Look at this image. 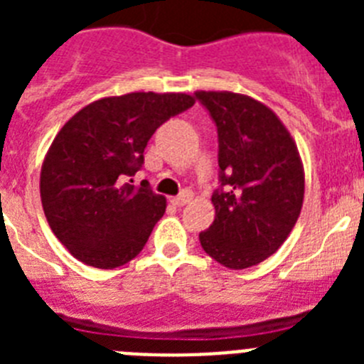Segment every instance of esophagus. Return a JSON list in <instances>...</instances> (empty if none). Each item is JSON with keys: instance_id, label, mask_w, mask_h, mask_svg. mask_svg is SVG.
<instances>
[{"instance_id": "34e87169", "label": "esophagus", "mask_w": 364, "mask_h": 364, "mask_svg": "<svg viewBox=\"0 0 364 364\" xmlns=\"http://www.w3.org/2000/svg\"><path fill=\"white\" fill-rule=\"evenodd\" d=\"M191 198H193V193L189 191V189H186V191H182V193H180V195L173 197L171 202L175 205H184V204H188V202L191 200Z\"/></svg>"}]
</instances>
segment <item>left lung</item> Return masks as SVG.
Returning a JSON list of instances; mask_svg holds the SVG:
<instances>
[{"mask_svg": "<svg viewBox=\"0 0 364 364\" xmlns=\"http://www.w3.org/2000/svg\"><path fill=\"white\" fill-rule=\"evenodd\" d=\"M218 131L220 189L215 220L198 235L204 252L246 269L277 252L304 200V167L281 118L259 100L231 91H197Z\"/></svg>", "mask_w": 364, "mask_h": 364, "instance_id": "left-lung-1", "label": "left lung"}]
</instances>
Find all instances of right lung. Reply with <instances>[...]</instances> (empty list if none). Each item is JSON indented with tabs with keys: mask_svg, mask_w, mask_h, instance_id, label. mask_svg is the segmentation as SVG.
<instances>
[{
	"mask_svg": "<svg viewBox=\"0 0 364 364\" xmlns=\"http://www.w3.org/2000/svg\"><path fill=\"white\" fill-rule=\"evenodd\" d=\"M193 104L186 92L107 96L58 131L41 166L40 195L50 230L70 255L112 269L142 252L166 213V197L147 180L140 186L124 180L142 167L156 127Z\"/></svg>",
	"mask_w": 364,
	"mask_h": 364,
	"instance_id": "right-lung-1",
	"label": "right lung"
}]
</instances>
